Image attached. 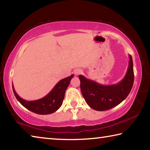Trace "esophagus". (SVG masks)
<instances>
[{
    "label": "esophagus",
    "instance_id": "34e87169",
    "mask_svg": "<svg viewBox=\"0 0 150 150\" xmlns=\"http://www.w3.org/2000/svg\"><path fill=\"white\" fill-rule=\"evenodd\" d=\"M81 73H82V71H81V70L79 69H76V70L75 71V75H79V74H81Z\"/></svg>",
    "mask_w": 150,
    "mask_h": 150
}]
</instances>
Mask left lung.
Listing matches in <instances>:
<instances>
[{"label":"left lung","instance_id":"8db88e82","mask_svg":"<svg viewBox=\"0 0 150 150\" xmlns=\"http://www.w3.org/2000/svg\"><path fill=\"white\" fill-rule=\"evenodd\" d=\"M128 69L123 79L116 84L103 85L79 76L81 91L86 103L95 110L105 111L118 105L125 99L132 88L134 75L132 57L129 55Z\"/></svg>","mask_w":150,"mask_h":150}]
</instances>
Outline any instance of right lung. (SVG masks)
I'll return each mask as SVG.
<instances>
[{
    "label": "right lung",
    "mask_w": 150,
    "mask_h": 150,
    "mask_svg": "<svg viewBox=\"0 0 150 150\" xmlns=\"http://www.w3.org/2000/svg\"><path fill=\"white\" fill-rule=\"evenodd\" d=\"M73 75L60 80L46 96L38 100L28 101L18 95L12 85V89L16 99L28 110L38 115H50L59 109L64 99L65 93Z\"/></svg>",
    "instance_id": "right-lung-1"
}]
</instances>
